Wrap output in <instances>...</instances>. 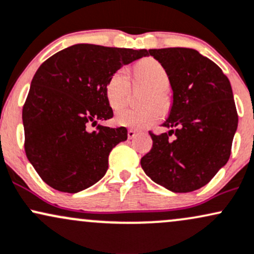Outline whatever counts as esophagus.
Wrapping results in <instances>:
<instances>
[{"mask_svg":"<svg viewBox=\"0 0 254 254\" xmlns=\"http://www.w3.org/2000/svg\"><path fill=\"white\" fill-rule=\"evenodd\" d=\"M136 134H138V133H136L135 130H133V129H129V130H128V132H127L128 139H134V138H135V136H136Z\"/></svg>","mask_w":254,"mask_h":254,"instance_id":"esophagus-1","label":"esophagus"}]
</instances>
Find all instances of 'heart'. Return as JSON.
Wrapping results in <instances>:
<instances>
[{
  "mask_svg": "<svg viewBox=\"0 0 254 254\" xmlns=\"http://www.w3.org/2000/svg\"><path fill=\"white\" fill-rule=\"evenodd\" d=\"M134 76L136 83L151 89V94L145 100V104L151 106L140 109L122 110L116 115V124L120 126L142 129L156 124L160 119V108L166 109L169 100L165 91L170 85V78L166 70L160 63L152 58L142 59L134 66ZM130 92V79L126 68H121L110 77L106 88L108 102L114 110L124 108L128 102Z\"/></svg>",
  "mask_w": 254,
  "mask_h": 254,
  "instance_id": "b5f03b06",
  "label": "heart"
}]
</instances>
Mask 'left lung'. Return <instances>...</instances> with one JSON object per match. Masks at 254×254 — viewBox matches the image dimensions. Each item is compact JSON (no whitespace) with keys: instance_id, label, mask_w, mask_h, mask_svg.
<instances>
[{"instance_id":"1","label":"left lung","mask_w":254,"mask_h":254,"mask_svg":"<svg viewBox=\"0 0 254 254\" xmlns=\"http://www.w3.org/2000/svg\"><path fill=\"white\" fill-rule=\"evenodd\" d=\"M147 55L168 72L172 103L162 124L169 130L150 133L153 145L141 158V168L170 191H193L209 183L231 156L238 128L231 83L196 50L152 49Z\"/></svg>"}]
</instances>
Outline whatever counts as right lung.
I'll return each instance as SVG.
<instances>
[{
	"mask_svg": "<svg viewBox=\"0 0 254 254\" xmlns=\"http://www.w3.org/2000/svg\"><path fill=\"white\" fill-rule=\"evenodd\" d=\"M147 56V50L76 44L40 65L22 122L26 156L45 183L76 193L106 175L110 151L127 140V129L89 126L113 118L106 94L110 77Z\"/></svg>",
	"mask_w": 254,
	"mask_h": 254,
	"instance_id": "obj_1",
	"label": "right lung"
}]
</instances>
